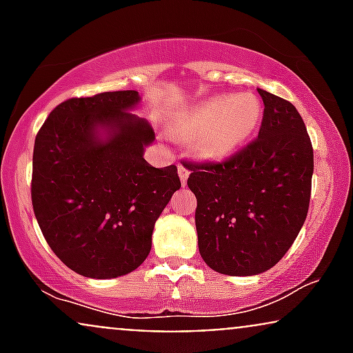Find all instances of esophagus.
<instances>
[{"label":"esophagus","mask_w":353,"mask_h":353,"mask_svg":"<svg viewBox=\"0 0 353 353\" xmlns=\"http://www.w3.org/2000/svg\"><path fill=\"white\" fill-rule=\"evenodd\" d=\"M177 171H179V177H181V182H182V185H185L188 184V177H189V169L185 168L184 164H177Z\"/></svg>","instance_id":"esophagus-1"}]
</instances>
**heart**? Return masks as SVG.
Masks as SVG:
<instances>
[{
  "label": "heart",
  "instance_id": "1",
  "mask_svg": "<svg viewBox=\"0 0 353 353\" xmlns=\"http://www.w3.org/2000/svg\"><path fill=\"white\" fill-rule=\"evenodd\" d=\"M261 116V103L254 94L212 98L189 109L172 134L190 139V149L202 159H224L254 134Z\"/></svg>",
  "mask_w": 353,
  "mask_h": 353
}]
</instances>
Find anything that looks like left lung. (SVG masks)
Returning <instances> with one entry per match:
<instances>
[{"mask_svg": "<svg viewBox=\"0 0 353 353\" xmlns=\"http://www.w3.org/2000/svg\"><path fill=\"white\" fill-rule=\"evenodd\" d=\"M257 91L264 116L252 143L221 163H184L201 257L225 275L274 267L309 212L314 149L305 124L292 103Z\"/></svg>", "mask_w": 353, "mask_h": 353, "instance_id": "8db88e82", "label": "left lung"}]
</instances>
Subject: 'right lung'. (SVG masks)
Instances as JSON below:
<instances>
[{"label":"right lung","mask_w":353,"mask_h":353,"mask_svg":"<svg viewBox=\"0 0 353 353\" xmlns=\"http://www.w3.org/2000/svg\"><path fill=\"white\" fill-rule=\"evenodd\" d=\"M137 91L71 98L36 134L31 201L39 229L64 265L112 279L149 255L152 230L181 189L176 165L152 168L151 124L132 114Z\"/></svg>","instance_id":"1"}]
</instances>
